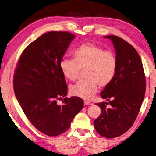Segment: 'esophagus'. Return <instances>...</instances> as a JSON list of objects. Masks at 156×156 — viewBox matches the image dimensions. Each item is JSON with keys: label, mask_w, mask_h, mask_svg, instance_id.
Masks as SVG:
<instances>
[{"label": "esophagus", "mask_w": 156, "mask_h": 156, "mask_svg": "<svg viewBox=\"0 0 156 156\" xmlns=\"http://www.w3.org/2000/svg\"><path fill=\"white\" fill-rule=\"evenodd\" d=\"M83 103H84V105H92V103L90 102L89 101H88V100H84V102H83Z\"/></svg>", "instance_id": "34e87169"}]
</instances>
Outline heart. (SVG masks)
Segmentation results:
<instances>
[{"label": "heart", "instance_id": "obj_1", "mask_svg": "<svg viewBox=\"0 0 156 156\" xmlns=\"http://www.w3.org/2000/svg\"><path fill=\"white\" fill-rule=\"evenodd\" d=\"M64 77L75 81L81 71L84 81H80L70 88L74 96L90 99L97 93L98 86L106 87L116 76L118 60L113 51L87 42L79 46L73 52V59L63 58L59 64Z\"/></svg>", "mask_w": 156, "mask_h": 156}]
</instances>
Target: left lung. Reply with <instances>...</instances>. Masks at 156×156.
<instances>
[{"label": "left lung", "instance_id": "8db88e82", "mask_svg": "<svg viewBox=\"0 0 156 156\" xmlns=\"http://www.w3.org/2000/svg\"><path fill=\"white\" fill-rule=\"evenodd\" d=\"M114 44L118 68L114 80L100 95L107 102L97 103L101 114L94 127L100 135L114 138L130 129L137 116L144 98L146 77L140 55L131 44L116 35H108ZM110 104L109 108L106 107Z\"/></svg>", "mask_w": 156, "mask_h": 156}]
</instances>
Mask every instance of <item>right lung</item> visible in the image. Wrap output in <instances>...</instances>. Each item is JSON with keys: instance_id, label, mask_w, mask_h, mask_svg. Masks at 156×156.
I'll return each mask as SVG.
<instances>
[{"instance_id": "add662e5", "label": "right lung", "mask_w": 156, "mask_h": 156, "mask_svg": "<svg viewBox=\"0 0 156 156\" xmlns=\"http://www.w3.org/2000/svg\"><path fill=\"white\" fill-rule=\"evenodd\" d=\"M75 37L66 31L44 33L25 48L14 70V91L23 113L48 136L68 130L83 106L81 98L66 97L68 86L59 67ZM63 97V104L58 105Z\"/></svg>"}]
</instances>
